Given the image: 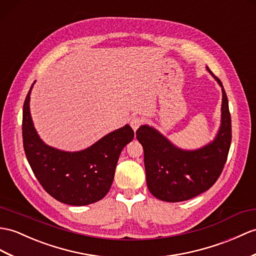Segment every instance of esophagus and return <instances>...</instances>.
<instances>
[{
	"mask_svg": "<svg viewBox=\"0 0 256 256\" xmlns=\"http://www.w3.org/2000/svg\"><path fill=\"white\" fill-rule=\"evenodd\" d=\"M142 123V118H140V116H133L132 118H130V126H132V128L134 130V132L136 130H138L140 128V124Z\"/></svg>",
	"mask_w": 256,
	"mask_h": 256,
	"instance_id": "1",
	"label": "esophagus"
}]
</instances>
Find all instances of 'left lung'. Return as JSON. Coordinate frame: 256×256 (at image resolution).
Instances as JSON below:
<instances>
[{"instance_id": "obj_1", "label": "left lung", "mask_w": 256, "mask_h": 256, "mask_svg": "<svg viewBox=\"0 0 256 256\" xmlns=\"http://www.w3.org/2000/svg\"><path fill=\"white\" fill-rule=\"evenodd\" d=\"M222 87V120L212 142L198 150H183L150 126H140L136 138L144 150L146 182L156 198L183 202L210 188L227 162L231 144V116L228 98L219 78L206 66Z\"/></svg>"}]
</instances>
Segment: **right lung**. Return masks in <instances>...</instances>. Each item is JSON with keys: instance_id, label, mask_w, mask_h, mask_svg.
Listing matches in <instances>:
<instances>
[{"instance_id": "right-lung-1", "label": "right lung", "mask_w": 256, "mask_h": 256, "mask_svg": "<svg viewBox=\"0 0 256 256\" xmlns=\"http://www.w3.org/2000/svg\"><path fill=\"white\" fill-rule=\"evenodd\" d=\"M32 86L24 102L22 142L36 178L61 203L72 206L96 203L109 192L118 157L134 138V130L126 124L78 152H65L46 145L36 130L30 114Z\"/></svg>"}]
</instances>
